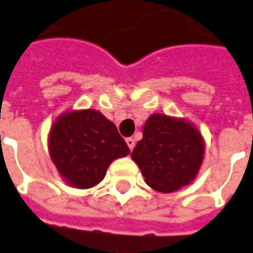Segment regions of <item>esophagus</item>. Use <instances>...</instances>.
<instances>
[{"instance_id": "1", "label": "esophagus", "mask_w": 253, "mask_h": 253, "mask_svg": "<svg viewBox=\"0 0 253 253\" xmlns=\"http://www.w3.org/2000/svg\"><path fill=\"white\" fill-rule=\"evenodd\" d=\"M126 142H127V147L130 148V151H133L134 147H135V140L131 138V137H128V138H126Z\"/></svg>"}]
</instances>
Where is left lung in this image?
Here are the masks:
<instances>
[{
    "label": "left lung",
    "mask_w": 253,
    "mask_h": 253,
    "mask_svg": "<svg viewBox=\"0 0 253 253\" xmlns=\"http://www.w3.org/2000/svg\"><path fill=\"white\" fill-rule=\"evenodd\" d=\"M131 158L151 188L170 194L195 180L205 158V140L191 122L152 113Z\"/></svg>",
    "instance_id": "left-lung-1"
}]
</instances>
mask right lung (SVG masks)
<instances>
[{"label":"right lung","instance_id":"1","mask_svg":"<svg viewBox=\"0 0 253 253\" xmlns=\"http://www.w3.org/2000/svg\"><path fill=\"white\" fill-rule=\"evenodd\" d=\"M48 152L69 185L87 190L104 180L109 165L130 154L118 128L95 109H72L51 125Z\"/></svg>","mask_w":253,"mask_h":253}]
</instances>
